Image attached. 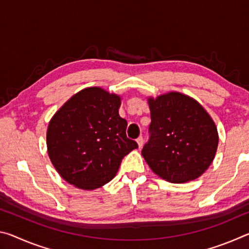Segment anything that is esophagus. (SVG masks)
Masks as SVG:
<instances>
[{
	"label": "esophagus",
	"mask_w": 249,
	"mask_h": 249,
	"mask_svg": "<svg viewBox=\"0 0 249 249\" xmlns=\"http://www.w3.org/2000/svg\"><path fill=\"white\" fill-rule=\"evenodd\" d=\"M136 142H137V145H138V147H140V148H142V142H144V140H142V136H140L136 140Z\"/></svg>",
	"instance_id": "34e87169"
}]
</instances>
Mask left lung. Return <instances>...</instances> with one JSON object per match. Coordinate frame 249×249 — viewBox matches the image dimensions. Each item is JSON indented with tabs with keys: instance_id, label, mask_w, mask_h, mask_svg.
I'll return each mask as SVG.
<instances>
[{
	"instance_id": "8db88e82",
	"label": "left lung",
	"mask_w": 249,
	"mask_h": 249,
	"mask_svg": "<svg viewBox=\"0 0 249 249\" xmlns=\"http://www.w3.org/2000/svg\"><path fill=\"white\" fill-rule=\"evenodd\" d=\"M150 140L142 155L154 174L172 183L199 178L213 162L218 145L216 125L190 95L169 91L147 98Z\"/></svg>"
}]
</instances>
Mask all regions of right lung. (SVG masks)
Segmentation results:
<instances>
[{
    "instance_id": "obj_1",
    "label": "right lung",
    "mask_w": 249,
    "mask_h": 249,
    "mask_svg": "<svg viewBox=\"0 0 249 249\" xmlns=\"http://www.w3.org/2000/svg\"><path fill=\"white\" fill-rule=\"evenodd\" d=\"M121 103L120 94L90 87L71 96L50 119L46 133L49 159L73 187L95 190L107 184L122 159L138 147L126 137Z\"/></svg>"
}]
</instances>
